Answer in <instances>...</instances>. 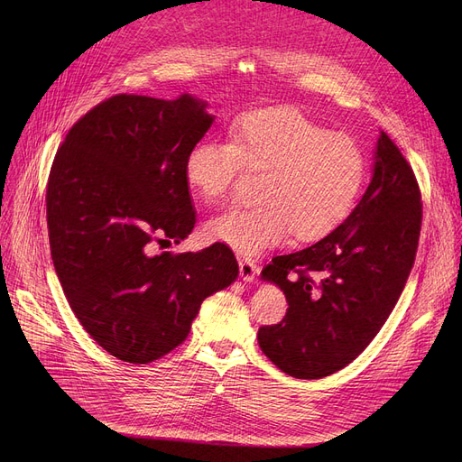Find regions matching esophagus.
Returning a JSON list of instances; mask_svg holds the SVG:
<instances>
[{
	"label": "esophagus",
	"instance_id": "1",
	"mask_svg": "<svg viewBox=\"0 0 462 462\" xmlns=\"http://www.w3.org/2000/svg\"><path fill=\"white\" fill-rule=\"evenodd\" d=\"M239 275L245 282H253L254 277L258 275L256 263L251 258H239Z\"/></svg>",
	"mask_w": 462,
	"mask_h": 462
}]
</instances>
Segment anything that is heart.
<instances>
[{"instance_id":"obj_1","label":"heart","mask_w":462,"mask_h":462,"mask_svg":"<svg viewBox=\"0 0 462 462\" xmlns=\"http://www.w3.org/2000/svg\"><path fill=\"white\" fill-rule=\"evenodd\" d=\"M262 172L253 206H236L208 223L211 239L256 256L294 234L320 239L345 223L365 181V157L346 134L329 133L294 108L241 117L232 140L202 138L185 159L187 183L208 202L223 200L244 170Z\"/></svg>"}]
</instances>
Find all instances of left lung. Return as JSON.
Segmentation results:
<instances>
[{
    "instance_id": "8db88e82",
    "label": "left lung",
    "mask_w": 462,
    "mask_h": 462,
    "mask_svg": "<svg viewBox=\"0 0 462 462\" xmlns=\"http://www.w3.org/2000/svg\"><path fill=\"white\" fill-rule=\"evenodd\" d=\"M421 213L411 166L382 131L373 180L345 223L262 270V281L279 286L288 301L281 324L258 329L262 352L303 380L352 363L399 301L416 260Z\"/></svg>"
}]
</instances>
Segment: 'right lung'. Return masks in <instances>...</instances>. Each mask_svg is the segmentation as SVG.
<instances>
[{
  "mask_svg": "<svg viewBox=\"0 0 462 462\" xmlns=\"http://www.w3.org/2000/svg\"><path fill=\"white\" fill-rule=\"evenodd\" d=\"M174 101L114 95L67 133L46 187V223L65 298L114 357L152 363L180 346L202 301L239 273L234 253H161L197 223L185 159L215 116Z\"/></svg>",
  "mask_w": 462,
  "mask_h": 462,
  "instance_id": "1",
  "label": "right lung"
}]
</instances>
